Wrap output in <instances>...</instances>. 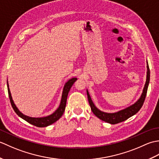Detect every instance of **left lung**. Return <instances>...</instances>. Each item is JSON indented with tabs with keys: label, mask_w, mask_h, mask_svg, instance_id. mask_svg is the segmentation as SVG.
<instances>
[{
	"label": "left lung",
	"mask_w": 159,
	"mask_h": 159,
	"mask_svg": "<svg viewBox=\"0 0 159 159\" xmlns=\"http://www.w3.org/2000/svg\"><path fill=\"white\" fill-rule=\"evenodd\" d=\"M150 68H149V66H148V63L147 62L146 82V84H145L143 93L141 94L140 98L135 103L133 104V105L128 107L126 108L125 109L121 110L116 113H105V112H103V111H100L98 109H97V107L94 105L92 99H91V97L89 96L88 91L87 90V98H88V101H89V105L91 107V109H92V112L97 117H98L101 120L104 121H106V122L111 124H116L117 123L121 122V121L126 120L129 117L134 116V115H135L138 111L141 109V108L142 107L145 98H146V96L148 85H149V83H150Z\"/></svg>",
	"instance_id": "8db88e82"
}]
</instances>
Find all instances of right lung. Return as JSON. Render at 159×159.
<instances>
[{
    "label": "right lung",
    "instance_id": "right-lung-1",
    "mask_svg": "<svg viewBox=\"0 0 159 159\" xmlns=\"http://www.w3.org/2000/svg\"><path fill=\"white\" fill-rule=\"evenodd\" d=\"M77 80L76 78H72V79H70L68 81H67L63 87V93H62V96H61V100L60 105L58 109H57L55 112L52 114L50 115V116L47 117H31L26 116L25 115L22 114L20 111L18 110V108L16 107L15 105L14 102L12 100V97L11 95V93H10V90L9 88V84L7 82V89H8V93H9V97L10 102H11V104L12 106V108L14 110L16 113L18 115L19 117L22 118L23 120L27 121L29 124L34 125V126L37 127H46L48 126L49 125L55 123V121L58 120L59 118L62 116V115L64 113V111L66 109V101H67V95H68V93L71 89V87L73 85V84L75 83L76 80Z\"/></svg>",
    "mask_w": 159,
    "mask_h": 159
}]
</instances>
